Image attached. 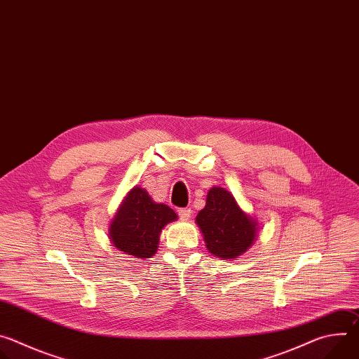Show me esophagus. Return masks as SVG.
<instances>
[{
    "mask_svg": "<svg viewBox=\"0 0 359 359\" xmlns=\"http://www.w3.org/2000/svg\"><path fill=\"white\" fill-rule=\"evenodd\" d=\"M177 215L182 220H189L190 216H191V210L190 209H179L177 210Z\"/></svg>",
    "mask_w": 359,
    "mask_h": 359,
    "instance_id": "34e87169",
    "label": "esophagus"
}]
</instances>
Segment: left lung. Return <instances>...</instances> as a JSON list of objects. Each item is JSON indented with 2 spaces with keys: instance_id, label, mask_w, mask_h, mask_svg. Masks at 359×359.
<instances>
[{
  "instance_id": "left-lung-1",
  "label": "left lung",
  "mask_w": 359,
  "mask_h": 359,
  "mask_svg": "<svg viewBox=\"0 0 359 359\" xmlns=\"http://www.w3.org/2000/svg\"><path fill=\"white\" fill-rule=\"evenodd\" d=\"M208 250L223 260L245 252L257 238L259 223L245 213L231 191L215 186L209 190L206 206L196 217Z\"/></svg>"
}]
</instances>
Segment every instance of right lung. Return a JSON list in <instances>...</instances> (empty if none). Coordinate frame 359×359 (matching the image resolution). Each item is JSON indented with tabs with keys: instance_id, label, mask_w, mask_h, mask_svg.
I'll return each mask as SVG.
<instances>
[{
	"instance_id": "1",
	"label": "right lung",
	"mask_w": 359,
	"mask_h": 359,
	"mask_svg": "<svg viewBox=\"0 0 359 359\" xmlns=\"http://www.w3.org/2000/svg\"><path fill=\"white\" fill-rule=\"evenodd\" d=\"M177 215L163 203H156L140 186L123 197L109 224V238L119 251L135 259H150L158 251L159 237Z\"/></svg>"
}]
</instances>
